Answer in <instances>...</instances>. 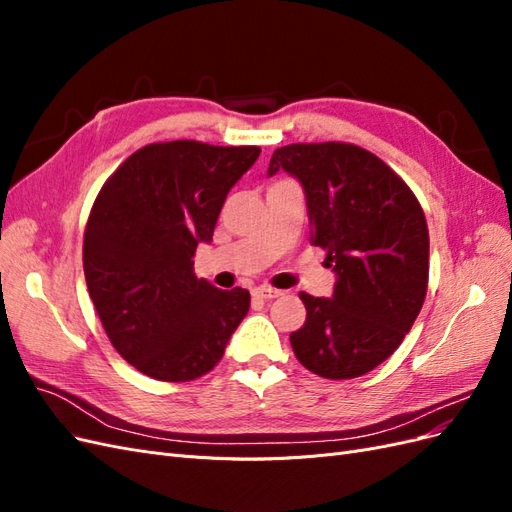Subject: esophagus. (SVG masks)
I'll return each mask as SVG.
<instances>
[{"instance_id":"obj_1","label":"esophagus","mask_w":512,"mask_h":512,"mask_svg":"<svg viewBox=\"0 0 512 512\" xmlns=\"http://www.w3.org/2000/svg\"><path fill=\"white\" fill-rule=\"evenodd\" d=\"M252 292H254L256 299H262V301L282 297V290H275V288H271V286H258V288H254Z\"/></svg>"}]
</instances>
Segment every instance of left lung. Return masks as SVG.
I'll list each match as a JSON object with an SVG mask.
<instances>
[{
  "mask_svg": "<svg viewBox=\"0 0 512 512\" xmlns=\"http://www.w3.org/2000/svg\"><path fill=\"white\" fill-rule=\"evenodd\" d=\"M305 190L312 243L337 280L331 299L301 292L307 318L290 333L303 367L329 380L359 378L404 342L429 282V232L414 192L391 166L350 143L273 151Z\"/></svg>",
  "mask_w": 512,
  "mask_h": 512,
  "instance_id": "8db88e82",
  "label": "left lung"
}]
</instances>
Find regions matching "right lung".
Instances as JSON below:
<instances>
[{
    "label": "right lung",
    "mask_w": 512,
    "mask_h": 512,
    "mask_svg": "<svg viewBox=\"0 0 512 512\" xmlns=\"http://www.w3.org/2000/svg\"><path fill=\"white\" fill-rule=\"evenodd\" d=\"M258 156L254 145L151 143L102 185L85 228V282L113 348L141 374L205 376L250 309V292L198 280L192 258Z\"/></svg>",
    "instance_id": "right-lung-1"
}]
</instances>
